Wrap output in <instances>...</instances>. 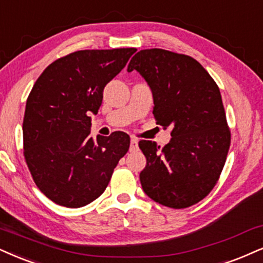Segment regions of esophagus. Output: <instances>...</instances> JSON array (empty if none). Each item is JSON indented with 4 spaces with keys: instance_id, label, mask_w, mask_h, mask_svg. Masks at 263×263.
Instances as JSON below:
<instances>
[{
    "instance_id": "obj_1",
    "label": "esophagus",
    "mask_w": 263,
    "mask_h": 263,
    "mask_svg": "<svg viewBox=\"0 0 263 263\" xmlns=\"http://www.w3.org/2000/svg\"><path fill=\"white\" fill-rule=\"evenodd\" d=\"M138 147H139V145H138L137 139H132V140H130V146H129V150H130L132 152L133 151H137Z\"/></svg>"
}]
</instances>
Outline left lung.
Listing matches in <instances>:
<instances>
[{
	"label": "left lung",
	"mask_w": 263,
	"mask_h": 263,
	"mask_svg": "<svg viewBox=\"0 0 263 263\" xmlns=\"http://www.w3.org/2000/svg\"><path fill=\"white\" fill-rule=\"evenodd\" d=\"M126 70L146 80L157 124L172 128L163 148L155 141L139 142L146 157L142 190L171 209L195 205L216 185L231 145L218 86L193 57L162 48L139 51Z\"/></svg>",
	"instance_id": "left-lung-1"
}]
</instances>
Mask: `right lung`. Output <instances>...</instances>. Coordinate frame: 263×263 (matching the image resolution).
Here are the masks:
<instances>
[{
    "mask_svg": "<svg viewBox=\"0 0 263 263\" xmlns=\"http://www.w3.org/2000/svg\"><path fill=\"white\" fill-rule=\"evenodd\" d=\"M135 51H77L51 63L32 86L23 121L24 157L36 186L57 205L78 209L96 200L128 151L125 133L92 139L90 115Z\"/></svg>",
    "mask_w": 263,
    "mask_h": 263,
    "instance_id": "add662e5",
    "label": "right lung"
}]
</instances>
